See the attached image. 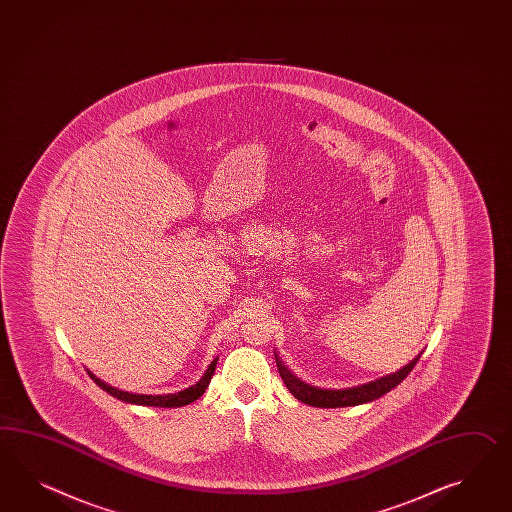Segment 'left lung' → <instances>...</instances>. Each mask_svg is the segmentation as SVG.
<instances>
[{
  "instance_id": "left-lung-1",
  "label": "left lung",
  "mask_w": 512,
  "mask_h": 512,
  "mask_svg": "<svg viewBox=\"0 0 512 512\" xmlns=\"http://www.w3.org/2000/svg\"><path fill=\"white\" fill-rule=\"evenodd\" d=\"M418 353L409 364H405L403 368H399L394 374L383 375L375 381L364 383L359 387L340 388V390H331V388L312 387L309 383L301 381L300 377L292 374L288 370L287 364L281 361V357L275 353V362H277V370L281 374V379L285 381L290 394L296 399H300L301 403H307L311 407H322V409H337V407H353V405H362V403H370L374 399H379L390 392L392 388L398 387L399 383L411 374L414 364L420 361Z\"/></svg>"
}]
</instances>
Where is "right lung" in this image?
Returning <instances> with one entry per match:
<instances>
[{
    "label": "right lung",
    "mask_w": 512,
    "mask_h": 512,
    "mask_svg": "<svg viewBox=\"0 0 512 512\" xmlns=\"http://www.w3.org/2000/svg\"><path fill=\"white\" fill-rule=\"evenodd\" d=\"M216 362H218V357L209 364V368L205 370V374L201 375V379L196 385L185 388V390H179V392H175V394H161V396L125 392V390H120V388L107 385L105 381H101L100 377H96V375L92 374L88 368L87 374L90 375V379H92L98 387L103 388L107 394H111L113 398L120 399V401L133 403V405H148V407H166V409H172V407L188 405V403H192V401H196V399L203 396V392H205V388L209 387L212 374H214V370H216Z\"/></svg>",
    "instance_id": "right-lung-1"
}]
</instances>
